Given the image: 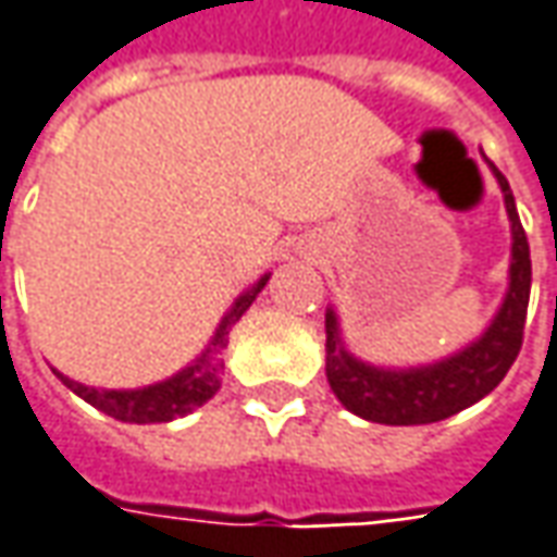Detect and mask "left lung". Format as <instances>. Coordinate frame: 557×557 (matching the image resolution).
Masks as SVG:
<instances>
[{
  "mask_svg": "<svg viewBox=\"0 0 557 557\" xmlns=\"http://www.w3.org/2000/svg\"><path fill=\"white\" fill-rule=\"evenodd\" d=\"M491 170L500 183L506 213L512 222L509 293L503 298L494 323L479 342L442 362L421 369H377L344 350L338 317L335 310H326V377L332 393L347 411L389 426L445 421L485 399L512 369L524 342V317L531 298V247L518 219L512 188L494 164Z\"/></svg>",
  "mask_w": 557,
  "mask_h": 557,
  "instance_id": "1",
  "label": "left lung"
}]
</instances>
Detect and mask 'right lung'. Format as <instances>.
<instances>
[{
  "label": "right lung",
  "instance_id": "1",
  "mask_svg": "<svg viewBox=\"0 0 557 557\" xmlns=\"http://www.w3.org/2000/svg\"><path fill=\"white\" fill-rule=\"evenodd\" d=\"M268 277H262L249 293H244L234 308L222 317V323L215 329L213 342L210 347L195 359V366H188L180 374H173L161 384H151V387L143 389H97L85 387L78 381H70L63 374L57 372V377L66 384V387L82 396L85 403H90L94 408H100L103 414L115 418V421L124 423H168L176 421V418H185L191 414L195 408H200L207 399H213L219 387H222V374H225V359H222V350L228 347V332L231 326L247 313V308L256 301V295L262 293Z\"/></svg>",
  "mask_w": 557,
  "mask_h": 557
}]
</instances>
